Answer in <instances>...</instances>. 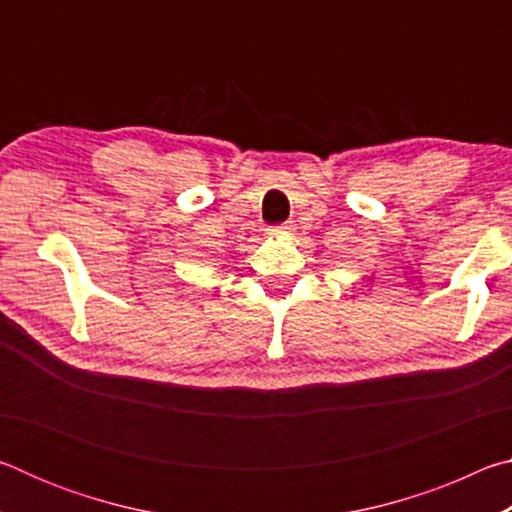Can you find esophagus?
Here are the masks:
<instances>
[{"instance_id": "1", "label": "esophagus", "mask_w": 512, "mask_h": 512, "mask_svg": "<svg viewBox=\"0 0 512 512\" xmlns=\"http://www.w3.org/2000/svg\"><path fill=\"white\" fill-rule=\"evenodd\" d=\"M293 230V223H282V225H275V228H268V235L271 237H280V235H289Z\"/></svg>"}]
</instances>
